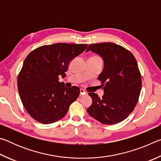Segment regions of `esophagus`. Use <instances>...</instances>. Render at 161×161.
Wrapping results in <instances>:
<instances>
[{"label":"esophagus","instance_id":"34e87169","mask_svg":"<svg viewBox=\"0 0 161 161\" xmlns=\"http://www.w3.org/2000/svg\"><path fill=\"white\" fill-rule=\"evenodd\" d=\"M86 94V92L84 90V89H80V97H81V96H83V95H84V94Z\"/></svg>","mask_w":161,"mask_h":161}]
</instances>
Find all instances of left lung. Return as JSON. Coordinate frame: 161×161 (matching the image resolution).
Instances as JSON below:
<instances>
[{"label": "left lung", "instance_id": "obj_1", "mask_svg": "<svg viewBox=\"0 0 161 161\" xmlns=\"http://www.w3.org/2000/svg\"><path fill=\"white\" fill-rule=\"evenodd\" d=\"M89 50L103 59L104 67L98 80L104 94L100 98L89 93L92 104L87 112L102 124L119 123L132 112L139 98L142 80L137 62L129 50L112 42L91 44L86 52Z\"/></svg>", "mask_w": 161, "mask_h": 161}]
</instances>
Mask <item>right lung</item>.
<instances>
[{
    "label": "right lung",
    "instance_id": "obj_1",
    "mask_svg": "<svg viewBox=\"0 0 161 161\" xmlns=\"http://www.w3.org/2000/svg\"><path fill=\"white\" fill-rule=\"evenodd\" d=\"M86 47V44L56 43L37 47L27 56L18 74V89L24 107L35 121L44 124L58 121L77 99L80 88H67L59 76L65 77L69 62Z\"/></svg>",
    "mask_w": 161,
    "mask_h": 161
}]
</instances>
